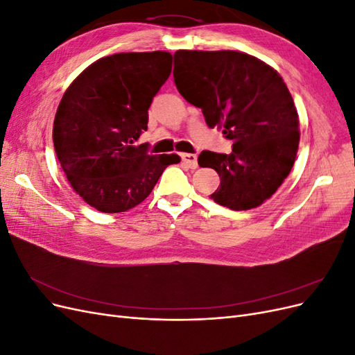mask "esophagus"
Returning <instances> with one entry per match:
<instances>
[{"instance_id":"esophagus-1","label":"esophagus","mask_w":355,"mask_h":355,"mask_svg":"<svg viewBox=\"0 0 355 355\" xmlns=\"http://www.w3.org/2000/svg\"><path fill=\"white\" fill-rule=\"evenodd\" d=\"M182 163L187 164L189 168H197L198 163H197V157L194 154H182Z\"/></svg>"}]
</instances>
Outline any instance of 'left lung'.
Returning a JSON list of instances; mask_svg holds the SVG:
<instances>
[{
	"instance_id": "obj_1",
	"label": "left lung",
	"mask_w": 355,
	"mask_h": 355,
	"mask_svg": "<svg viewBox=\"0 0 355 355\" xmlns=\"http://www.w3.org/2000/svg\"><path fill=\"white\" fill-rule=\"evenodd\" d=\"M173 58L179 93L232 141L231 154L198 157L220 178L210 198L237 211L261 206L288 176L299 146L297 111L286 83L241 51L178 50Z\"/></svg>"
}]
</instances>
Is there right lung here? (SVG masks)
<instances>
[{"label":"right lung","instance_id":"1","mask_svg":"<svg viewBox=\"0 0 355 355\" xmlns=\"http://www.w3.org/2000/svg\"><path fill=\"white\" fill-rule=\"evenodd\" d=\"M170 72L168 51L116 53L85 68L63 94L53 124L55 151L73 191L96 210L136 207L164 168L180 161L136 145Z\"/></svg>","mask_w":355,"mask_h":355}]
</instances>
